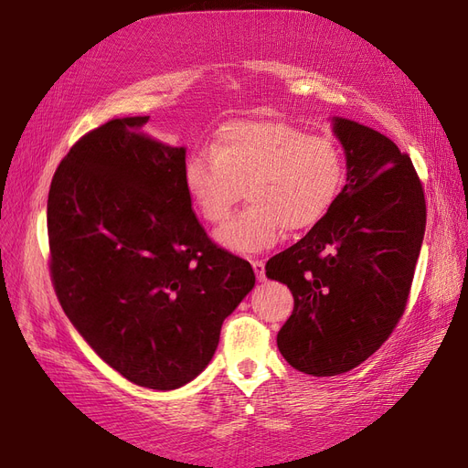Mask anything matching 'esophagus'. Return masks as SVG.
<instances>
[{
    "instance_id": "34e87169",
    "label": "esophagus",
    "mask_w": 468,
    "mask_h": 468,
    "mask_svg": "<svg viewBox=\"0 0 468 468\" xmlns=\"http://www.w3.org/2000/svg\"><path fill=\"white\" fill-rule=\"evenodd\" d=\"M251 267H253V271H256V277L260 281H265V263L261 260H256V261H251Z\"/></svg>"
}]
</instances>
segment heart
<instances>
[{
	"mask_svg": "<svg viewBox=\"0 0 468 468\" xmlns=\"http://www.w3.org/2000/svg\"><path fill=\"white\" fill-rule=\"evenodd\" d=\"M191 155L186 189L201 218L220 224L242 197L248 203L217 234L238 253L271 248L282 229L304 230L324 218L346 179L344 152L328 136H310L281 121H236Z\"/></svg>",
	"mask_w": 468,
	"mask_h": 468,
	"instance_id": "1",
	"label": "heart"
}]
</instances>
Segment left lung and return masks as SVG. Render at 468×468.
<instances>
[{"mask_svg":"<svg viewBox=\"0 0 468 468\" xmlns=\"http://www.w3.org/2000/svg\"><path fill=\"white\" fill-rule=\"evenodd\" d=\"M347 181L310 232L277 253L265 275L285 282L294 308L277 347L296 371L356 369L402 318L426 232V199L410 155L390 138L334 119Z\"/></svg>","mask_w":468,"mask_h":468,"instance_id":"8db88e82","label":"left lung"}]
</instances>
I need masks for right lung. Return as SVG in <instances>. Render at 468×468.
I'll return each mask as SVG.
<instances>
[{"mask_svg":"<svg viewBox=\"0 0 468 468\" xmlns=\"http://www.w3.org/2000/svg\"><path fill=\"white\" fill-rule=\"evenodd\" d=\"M146 122L97 126L56 169L50 277L99 357L138 387L174 390L208 365L256 275L207 236L183 181L186 148L155 143Z\"/></svg>","mask_w":468,"mask_h":468,"instance_id":"add662e5","label":"right lung"}]
</instances>
